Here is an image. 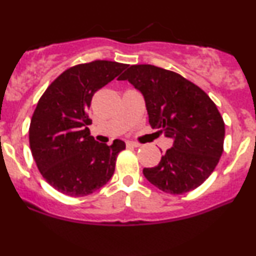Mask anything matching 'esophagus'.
I'll list each match as a JSON object with an SVG mask.
<instances>
[{
	"label": "esophagus",
	"mask_w": 256,
	"mask_h": 256,
	"mask_svg": "<svg viewBox=\"0 0 256 256\" xmlns=\"http://www.w3.org/2000/svg\"><path fill=\"white\" fill-rule=\"evenodd\" d=\"M126 146H132V148H138V146H140V143H136V142H128V143H126Z\"/></svg>",
	"instance_id": "34e87169"
}]
</instances>
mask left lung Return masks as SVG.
I'll use <instances>...</instances> for the list:
<instances>
[{
  "mask_svg": "<svg viewBox=\"0 0 256 256\" xmlns=\"http://www.w3.org/2000/svg\"><path fill=\"white\" fill-rule=\"evenodd\" d=\"M142 92L149 124L173 140L158 166L143 174L161 192H192L212 174L224 149L225 124L198 85L152 64H134L118 78Z\"/></svg>",
  "mask_w": 256,
  "mask_h": 256,
  "instance_id": "left-lung-1",
  "label": "left lung"
}]
</instances>
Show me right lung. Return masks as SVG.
Here are the masks:
<instances>
[{"mask_svg":"<svg viewBox=\"0 0 256 256\" xmlns=\"http://www.w3.org/2000/svg\"><path fill=\"white\" fill-rule=\"evenodd\" d=\"M128 64L96 60L61 73L44 91L32 116L28 140L43 178L72 198L92 194L107 184L125 142H96L88 116L96 91L118 77Z\"/></svg>","mask_w":256,"mask_h":256,"instance_id":"obj_1","label":"right lung"}]
</instances>
